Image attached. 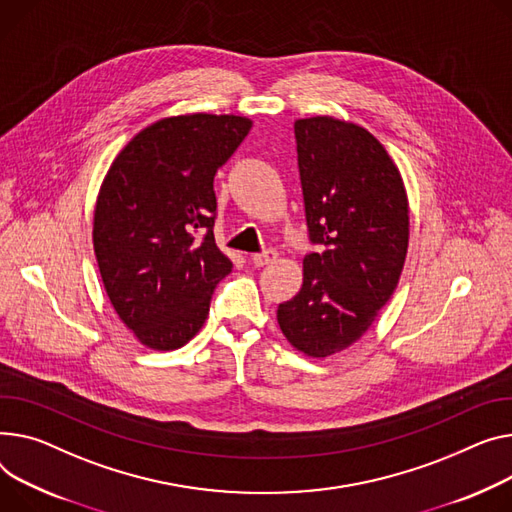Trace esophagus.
<instances>
[{"label": "esophagus", "mask_w": 512, "mask_h": 512, "mask_svg": "<svg viewBox=\"0 0 512 512\" xmlns=\"http://www.w3.org/2000/svg\"><path fill=\"white\" fill-rule=\"evenodd\" d=\"M276 259H278V251H276V249H265V251H261V253L251 255V261H253V265H257V267L271 265Z\"/></svg>", "instance_id": "obj_1"}]
</instances>
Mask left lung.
Here are the masks:
<instances>
[{"label": "left lung", "instance_id": "1", "mask_svg": "<svg viewBox=\"0 0 512 512\" xmlns=\"http://www.w3.org/2000/svg\"><path fill=\"white\" fill-rule=\"evenodd\" d=\"M306 226L321 253L302 261L300 292L278 306L288 342L311 358L352 346L393 296L410 243L399 168L364 127L333 117L294 123Z\"/></svg>", "mask_w": 512, "mask_h": 512}]
</instances>
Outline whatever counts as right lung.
Here are the masks:
<instances>
[{
  "mask_svg": "<svg viewBox=\"0 0 512 512\" xmlns=\"http://www.w3.org/2000/svg\"><path fill=\"white\" fill-rule=\"evenodd\" d=\"M251 125L208 113L160 119L117 154L100 185L92 228L100 278L146 348L185 346L232 271L214 238V177Z\"/></svg>",
  "mask_w": 512,
  "mask_h": 512,
  "instance_id": "obj_1",
  "label": "right lung"
}]
</instances>
